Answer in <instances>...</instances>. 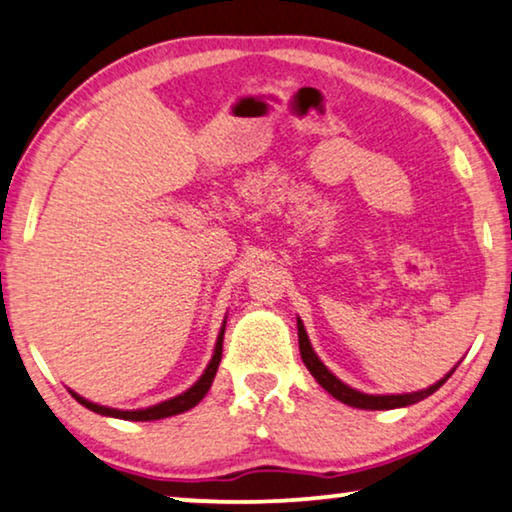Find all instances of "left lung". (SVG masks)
Masks as SVG:
<instances>
[{"label": "left lung", "mask_w": 512, "mask_h": 512, "mask_svg": "<svg viewBox=\"0 0 512 512\" xmlns=\"http://www.w3.org/2000/svg\"><path fill=\"white\" fill-rule=\"evenodd\" d=\"M299 325V350H301V359H304L306 369L313 373V378L318 380V383L325 387V390L331 394V397L338 399L341 403H348L352 408H364V410H390V408H403V406H410V403H417L422 399H427L429 394H434L438 387H441L445 380L452 376V371L445 376L443 380H438L436 385L427 387V390H420V392H413V394H390V397H373V394H362L357 390H352L345 383H341L334 373H331L325 364L320 362L318 355H315L313 348H311V341H308V334L304 329V322L297 320Z\"/></svg>", "instance_id": "left-lung-1"}]
</instances>
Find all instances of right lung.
I'll use <instances>...</instances> for the list:
<instances>
[{
    "instance_id": "right-lung-1",
    "label": "right lung",
    "mask_w": 512,
    "mask_h": 512,
    "mask_svg": "<svg viewBox=\"0 0 512 512\" xmlns=\"http://www.w3.org/2000/svg\"><path fill=\"white\" fill-rule=\"evenodd\" d=\"M222 336H225V329L220 331L218 336V343H215V352H213V359L211 364L206 366L204 376H201L197 383H194L190 390L178 394V397L169 399V401H162L157 403V406H150L146 410H115V408H106V406H97V403H92L88 399L78 397L74 394V399L78 403H83L85 408L95 410L99 415H109V417H120V420H132V422H148V420H162V417H171V415H178V413H185V410H190L197 406V403L206 397V392L211 390L213 385V378L215 373H218V366H220V357H222Z\"/></svg>"
}]
</instances>
